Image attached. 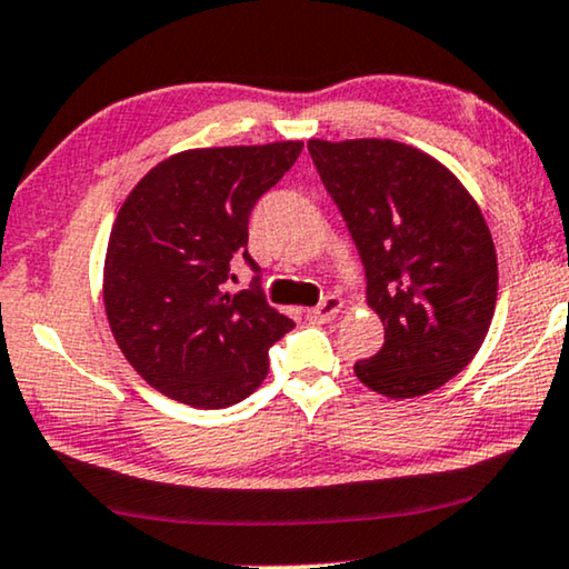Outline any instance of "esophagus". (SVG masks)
Wrapping results in <instances>:
<instances>
[{
    "instance_id": "obj_1",
    "label": "esophagus",
    "mask_w": 569,
    "mask_h": 569,
    "mask_svg": "<svg viewBox=\"0 0 569 569\" xmlns=\"http://www.w3.org/2000/svg\"><path fill=\"white\" fill-rule=\"evenodd\" d=\"M340 309H343V299H340V297H325L320 305L307 309V320L309 322H328L340 312Z\"/></svg>"
}]
</instances>
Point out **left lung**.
<instances>
[{"label":"left lung","instance_id":"obj_1","mask_svg":"<svg viewBox=\"0 0 569 569\" xmlns=\"http://www.w3.org/2000/svg\"><path fill=\"white\" fill-rule=\"evenodd\" d=\"M367 270L385 343L353 363L369 390L419 398L471 363L497 305V252L481 208L448 166L396 140H309Z\"/></svg>","mask_w":569,"mask_h":569}]
</instances>
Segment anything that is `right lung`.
I'll return each mask as SVG.
<instances>
[{
	"label": "right lung",
	"instance_id": "1",
	"mask_svg": "<svg viewBox=\"0 0 569 569\" xmlns=\"http://www.w3.org/2000/svg\"><path fill=\"white\" fill-rule=\"evenodd\" d=\"M305 142L194 148L142 177L113 221L103 307L113 340L148 385L192 408H226L260 388L268 348L293 328L260 289L226 291L247 252L254 202Z\"/></svg>",
	"mask_w": 569,
	"mask_h": 569
}]
</instances>
